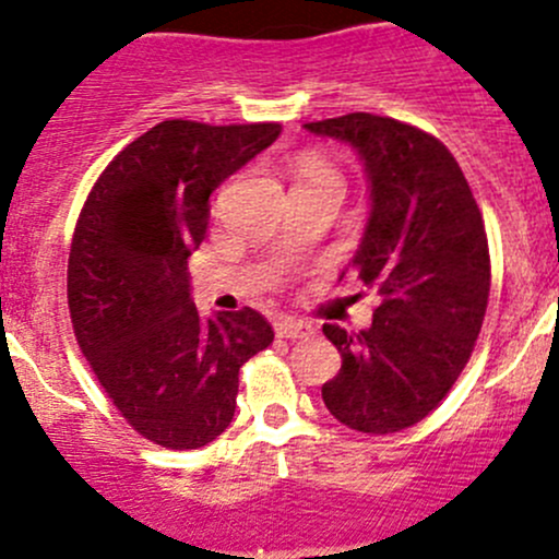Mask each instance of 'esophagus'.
Returning a JSON list of instances; mask_svg holds the SVG:
<instances>
[{
    "mask_svg": "<svg viewBox=\"0 0 559 559\" xmlns=\"http://www.w3.org/2000/svg\"><path fill=\"white\" fill-rule=\"evenodd\" d=\"M313 326L306 324V321L300 319H281L278 324H275V335L278 337H306L311 335Z\"/></svg>",
    "mask_w": 559,
    "mask_h": 559,
    "instance_id": "34e87169",
    "label": "esophagus"
}]
</instances>
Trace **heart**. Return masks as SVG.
<instances>
[{
	"label": "heart",
	"mask_w": 559,
	"mask_h": 559,
	"mask_svg": "<svg viewBox=\"0 0 559 559\" xmlns=\"http://www.w3.org/2000/svg\"><path fill=\"white\" fill-rule=\"evenodd\" d=\"M297 175H300V183H316V180H330V183L341 186V178H337V173L332 170V167L326 165L324 159H319V156H306V159L300 162V167H297Z\"/></svg>",
	"instance_id": "heart-1"
}]
</instances>
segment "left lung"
Returning <instances> with one entry per match:
<instances>
[{"label":"left lung","mask_w":559,"mask_h":559,"mask_svg":"<svg viewBox=\"0 0 559 559\" xmlns=\"http://www.w3.org/2000/svg\"><path fill=\"white\" fill-rule=\"evenodd\" d=\"M306 129L348 143L362 162L370 213L348 267L379 295L373 324L357 335L324 324L343 365L321 397L352 430H405L447 397L481 332L489 300L481 213L447 145L421 129L373 112Z\"/></svg>","instance_id":"8db88e82"}]
</instances>
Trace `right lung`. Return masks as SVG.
<instances>
[{
  "instance_id": "1",
  "label": "right lung",
  "mask_w": 559,
  "mask_h": 559,
  "mask_svg": "<svg viewBox=\"0 0 559 559\" xmlns=\"http://www.w3.org/2000/svg\"><path fill=\"white\" fill-rule=\"evenodd\" d=\"M278 134L281 123H156L105 167L78 218L67 267L78 346L123 419L159 447L222 436L240 368L275 337L253 308L197 313L189 257L213 191Z\"/></svg>"
}]
</instances>
